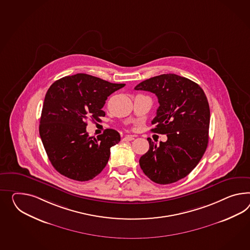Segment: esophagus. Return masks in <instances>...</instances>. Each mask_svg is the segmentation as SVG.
Masks as SVG:
<instances>
[{"instance_id": "34e87169", "label": "esophagus", "mask_w": 250, "mask_h": 250, "mask_svg": "<svg viewBox=\"0 0 250 250\" xmlns=\"http://www.w3.org/2000/svg\"><path fill=\"white\" fill-rule=\"evenodd\" d=\"M134 140V136H131V135H127V136H125L123 139H122V141H133Z\"/></svg>"}]
</instances>
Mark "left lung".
Masks as SVG:
<instances>
[{
	"label": "left lung",
	"mask_w": 250,
	"mask_h": 250,
	"mask_svg": "<svg viewBox=\"0 0 250 250\" xmlns=\"http://www.w3.org/2000/svg\"><path fill=\"white\" fill-rule=\"evenodd\" d=\"M134 89L158 97L160 107L151 131L167 137L159 146L147 138L149 149L140 159L141 169L162 185L185 178L198 165L208 143L210 110L205 92L199 84L173 73L147 79Z\"/></svg>",
	"instance_id": "left-lung-1"
}]
</instances>
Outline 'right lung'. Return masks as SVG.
Returning <instances> with one entry per match:
<instances>
[{"mask_svg": "<svg viewBox=\"0 0 250 250\" xmlns=\"http://www.w3.org/2000/svg\"><path fill=\"white\" fill-rule=\"evenodd\" d=\"M84 73L66 76L51 84L45 95L40 136L51 165L58 172L78 181L92 179L103 171L110 147L120 133L107 128L97 139L86 131L89 119L104 117L108 97L124 87Z\"/></svg>", "mask_w": 250, "mask_h": 250, "instance_id": "right-lung-1", "label": "right lung"}]
</instances>
